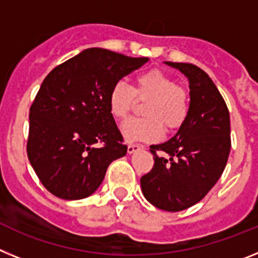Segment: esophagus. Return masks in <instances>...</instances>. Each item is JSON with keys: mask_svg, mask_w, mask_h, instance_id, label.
<instances>
[{"mask_svg": "<svg viewBox=\"0 0 258 258\" xmlns=\"http://www.w3.org/2000/svg\"><path fill=\"white\" fill-rule=\"evenodd\" d=\"M142 149V146L141 145H136V143H131V145L127 146V154H134V152L140 151Z\"/></svg>", "mask_w": 258, "mask_h": 258, "instance_id": "1", "label": "esophagus"}]
</instances>
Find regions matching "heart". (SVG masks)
<instances>
[{
  "label": "heart",
  "mask_w": 258,
  "mask_h": 258,
  "mask_svg": "<svg viewBox=\"0 0 258 258\" xmlns=\"http://www.w3.org/2000/svg\"><path fill=\"white\" fill-rule=\"evenodd\" d=\"M136 98L145 102L142 115L146 117L127 118L121 125V134L129 142L159 140L165 127L168 132L177 131L188 116V94L174 80L159 70L141 74L132 88L124 81H117L108 94V108L113 117L124 118L129 115Z\"/></svg>",
  "instance_id": "obj_1"
}]
</instances>
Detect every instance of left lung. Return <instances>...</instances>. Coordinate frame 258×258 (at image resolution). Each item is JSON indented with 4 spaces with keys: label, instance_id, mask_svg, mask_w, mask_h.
Instances as JSON below:
<instances>
[{
    "label": "left lung",
    "instance_id": "1",
    "mask_svg": "<svg viewBox=\"0 0 258 258\" xmlns=\"http://www.w3.org/2000/svg\"><path fill=\"white\" fill-rule=\"evenodd\" d=\"M165 64L187 77L190 109L174 137L150 146L155 164L141 178V187L156 208L179 212L199 203L220 179L231 149L230 115L217 86L202 68Z\"/></svg>",
    "mask_w": 258,
    "mask_h": 258
}]
</instances>
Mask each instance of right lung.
I'll return each instance as SVG.
<instances>
[{"label":"right lung","instance_id":"1","mask_svg":"<svg viewBox=\"0 0 258 258\" xmlns=\"http://www.w3.org/2000/svg\"><path fill=\"white\" fill-rule=\"evenodd\" d=\"M149 58L92 47L56 66L29 109L27 154L47 191L64 200L92 195L113 160L126 155L108 108L111 88ZM102 143L101 148H95Z\"/></svg>","mask_w":258,"mask_h":258}]
</instances>
